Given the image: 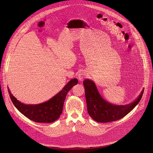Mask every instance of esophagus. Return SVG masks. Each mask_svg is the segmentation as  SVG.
Instances as JSON below:
<instances>
[{
  "mask_svg": "<svg viewBox=\"0 0 153 153\" xmlns=\"http://www.w3.org/2000/svg\"><path fill=\"white\" fill-rule=\"evenodd\" d=\"M86 77V72H84L83 71H81L79 73L78 79H79V80L80 81H82Z\"/></svg>",
  "mask_w": 153,
  "mask_h": 153,
  "instance_id": "34e87169",
  "label": "esophagus"
}]
</instances>
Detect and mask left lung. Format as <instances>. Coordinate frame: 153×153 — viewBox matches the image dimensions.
Masks as SVG:
<instances>
[{
	"mask_svg": "<svg viewBox=\"0 0 153 153\" xmlns=\"http://www.w3.org/2000/svg\"><path fill=\"white\" fill-rule=\"evenodd\" d=\"M89 115L95 121L106 123L120 120L131 112L143 97L144 89L138 98L126 105H116L105 101L100 94L94 82L90 79L83 82Z\"/></svg>",
	"mask_w": 153,
	"mask_h": 153,
	"instance_id": "1",
	"label": "left lung"
}]
</instances>
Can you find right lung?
Returning <instances> with one entry per match:
<instances>
[{
    "instance_id": "right-lung-1",
    "label": "right lung",
    "mask_w": 153,
    "mask_h": 153,
    "mask_svg": "<svg viewBox=\"0 0 153 153\" xmlns=\"http://www.w3.org/2000/svg\"><path fill=\"white\" fill-rule=\"evenodd\" d=\"M77 82V79H72L55 97L46 102L38 105H26L21 103L11 94L9 88L8 91L16 108L27 118L35 122L52 123L60 117L67 93Z\"/></svg>"
}]
</instances>
